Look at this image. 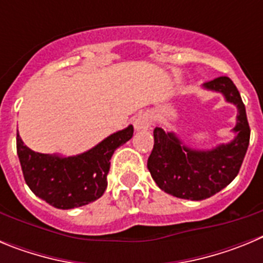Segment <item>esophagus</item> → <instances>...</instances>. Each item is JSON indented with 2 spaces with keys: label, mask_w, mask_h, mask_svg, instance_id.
I'll return each mask as SVG.
<instances>
[{
  "label": "esophagus",
  "mask_w": 263,
  "mask_h": 263,
  "mask_svg": "<svg viewBox=\"0 0 263 263\" xmlns=\"http://www.w3.org/2000/svg\"><path fill=\"white\" fill-rule=\"evenodd\" d=\"M152 122L153 118L150 113H147V111L141 113V115L137 116L136 120H134V129H136L137 132H139V130H147L148 127H150V125H152Z\"/></svg>",
  "instance_id": "34e87169"
}]
</instances>
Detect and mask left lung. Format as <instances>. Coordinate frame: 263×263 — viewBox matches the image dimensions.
Listing matches in <instances>:
<instances>
[{"label":"left lung","mask_w":263,"mask_h":263,"mask_svg":"<svg viewBox=\"0 0 263 263\" xmlns=\"http://www.w3.org/2000/svg\"><path fill=\"white\" fill-rule=\"evenodd\" d=\"M203 88L224 96L236 105L234 138L216 147L199 150L185 145L174 132L154 129V147L147 168L158 187L166 194L187 200H204L227 187L237 176L249 146L250 127L245 105L233 81L227 76L211 80Z\"/></svg>","instance_id":"1"}]
</instances>
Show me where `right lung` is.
Returning <instances> with one entry per match:
<instances>
[{"instance_id": "1", "label": "right lung", "mask_w": 263, "mask_h": 263, "mask_svg": "<svg viewBox=\"0 0 263 263\" xmlns=\"http://www.w3.org/2000/svg\"><path fill=\"white\" fill-rule=\"evenodd\" d=\"M133 126L110 134L88 152L72 157L32 152L17 136L23 178L35 196L59 210H72L97 200L105 192L110 158L133 137Z\"/></svg>"}]
</instances>
